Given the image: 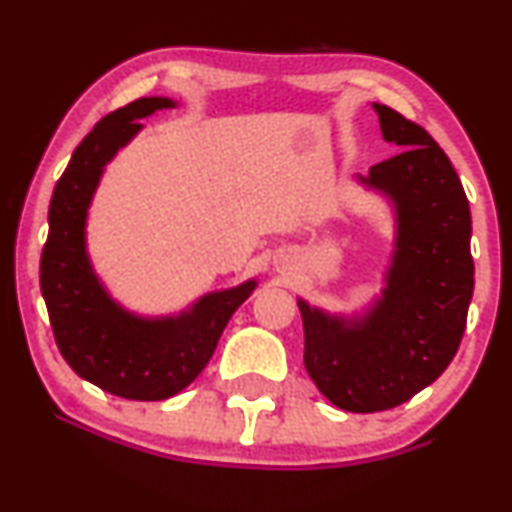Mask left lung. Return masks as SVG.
<instances>
[{
	"label": "left lung",
	"instance_id": "left-lung-1",
	"mask_svg": "<svg viewBox=\"0 0 512 512\" xmlns=\"http://www.w3.org/2000/svg\"><path fill=\"white\" fill-rule=\"evenodd\" d=\"M372 107L386 143L403 150L355 176L393 209L384 288L360 315L298 298L307 374L348 412L396 408L439 379L458 353L474 291L470 202L451 159L422 126Z\"/></svg>",
	"mask_w": 512,
	"mask_h": 512
}]
</instances>
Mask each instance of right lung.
<instances>
[{
    "mask_svg": "<svg viewBox=\"0 0 512 512\" xmlns=\"http://www.w3.org/2000/svg\"><path fill=\"white\" fill-rule=\"evenodd\" d=\"M174 107L171 97H140L104 116L76 147L49 202L40 288L57 346L80 379L128 400H164L186 389L257 288L248 279L202 295L178 315L145 317L116 303L92 267L85 226L104 166L140 133V119Z\"/></svg>",
    "mask_w": 512,
    "mask_h": 512,
    "instance_id": "1",
    "label": "right lung"
}]
</instances>
